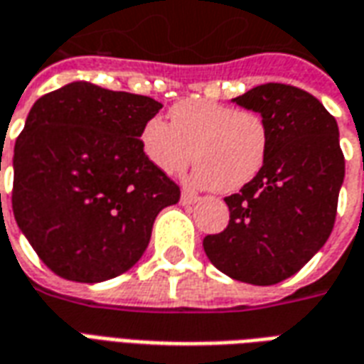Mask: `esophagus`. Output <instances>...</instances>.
Instances as JSON below:
<instances>
[{"label":"esophagus","mask_w":364,"mask_h":364,"mask_svg":"<svg viewBox=\"0 0 364 364\" xmlns=\"http://www.w3.org/2000/svg\"><path fill=\"white\" fill-rule=\"evenodd\" d=\"M198 195L195 193H189V191H183L181 193V203L183 205H193V203H197Z\"/></svg>","instance_id":"34e87169"}]
</instances>
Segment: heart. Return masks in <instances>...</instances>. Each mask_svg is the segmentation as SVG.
<instances>
[{
	"label": "heart",
	"instance_id": "b5f03b06",
	"mask_svg": "<svg viewBox=\"0 0 364 364\" xmlns=\"http://www.w3.org/2000/svg\"><path fill=\"white\" fill-rule=\"evenodd\" d=\"M267 127L257 112L210 99H185L169 109V124L151 117L140 130L144 158L166 175H181L220 193L242 189L265 164Z\"/></svg>",
	"mask_w": 364,
	"mask_h": 364
}]
</instances>
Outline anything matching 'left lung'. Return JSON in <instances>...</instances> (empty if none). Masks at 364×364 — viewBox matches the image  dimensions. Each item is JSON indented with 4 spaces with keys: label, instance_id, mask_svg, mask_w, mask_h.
<instances>
[{
    "label": "left lung",
    "instance_id": "obj_1",
    "mask_svg": "<svg viewBox=\"0 0 364 364\" xmlns=\"http://www.w3.org/2000/svg\"><path fill=\"white\" fill-rule=\"evenodd\" d=\"M234 103L261 114L267 156L252 181L224 198L228 226L203 247L224 274L269 287L298 273L328 242L345 158L336 119L308 91L265 83Z\"/></svg>",
    "mask_w": 364,
    "mask_h": 364
}]
</instances>
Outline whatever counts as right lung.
Listing matches in <instances>:
<instances>
[{"label":"right lung","instance_id":"add662e5","mask_svg":"<svg viewBox=\"0 0 364 364\" xmlns=\"http://www.w3.org/2000/svg\"><path fill=\"white\" fill-rule=\"evenodd\" d=\"M151 97L68 83L28 112L13 154L15 220L52 273L75 282L119 277L142 257L161 208L181 191L144 158Z\"/></svg>","mask_w":364,"mask_h":364}]
</instances>
